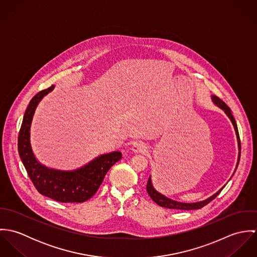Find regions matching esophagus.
Masks as SVG:
<instances>
[{
	"mask_svg": "<svg viewBox=\"0 0 257 257\" xmlns=\"http://www.w3.org/2000/svg\"><path fill=\"white\" fill-rule=\"evenodd\" d=\"M147 147L146 146V144H144L143 142H138V143H135L133 146H132V151L133 152H136V153H143L145 151H147Z\"/></svg>",
	"mask_w": 257,
	"mask_h": 257,
	"instance_id": "34e87169",
	"label": "esophagus"
}]
</instances>
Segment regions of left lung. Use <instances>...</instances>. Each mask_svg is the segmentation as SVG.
<instances>
[{
  "instance_id": "8db88e82",
  "label": "left lung",
  "mask_w": 257,
  "mask_h": 257,
  "mask_svg": "<svg viewBox=\"0 0 257 257\" xmlns=\"http://www.w3.org/2000/svg\"><path fill=\"white\" fill-rule=\"evenodd\" d=\"M212 98V102L214 103L215 106H217L218 108H220L221 110L224 111V113L228 116V118L230 119L232 125H233V128L235 131V135H236V139H237V147H238V156H237V162H236V166H235V169L233 171V174L238 166V163H239V159H240V140H239V135H238V130H237V125H236V122H235V119L231 113V110L225 105L224 102H222L220 100V98H218L217 96L215 95H212L211 96ZM233 174L231 175V177L233 176ZM230 177V178H231ZM225 186V185H224ZM223 186V187H224ZM223 187H221L220 190L218 192H216L214 195L210 196L209 198L203 200V201H199V202H195V203H183V202H178V201H175V200H172L166 196H164L163 194H161L160 192H158L154 187H153V184H152V180H151V175L149 176L148 178V181H147V190L148 195L150 196V198L157 204L159 205L160 207H164V208H167V209H177V210H198V209H201L203 208L204 206H206L207 204H209L212 200H214L219 194L220 193V191L223 189Z\"/></svg>"
}]
</instances>
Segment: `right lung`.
I'll return each mask as SVG.
<instances>
[{
  "label": "right lung",
  "instance_id": "add662e5",
  "mask_svg": "<svg viewBox=\"0 0 257 257\" xmlns=\"http://www.w3.org/2000/svg\"><path fill=\"white\" fill-rule=\"evenodd\" d=\"M54 87L52 85L37 93L31 100L19 134V154L32 182L41 195L62 203H82L95 195L110 167L121 158V153L111 151L101 154L74 170L54 169L40 163L31 144V126L39 102Z\"/></svg>",
  "mask_w": 257,
  "mask_h": 257
}]
</instances>
